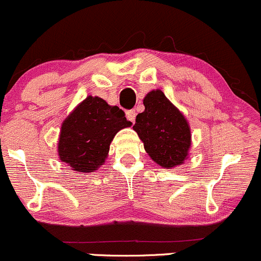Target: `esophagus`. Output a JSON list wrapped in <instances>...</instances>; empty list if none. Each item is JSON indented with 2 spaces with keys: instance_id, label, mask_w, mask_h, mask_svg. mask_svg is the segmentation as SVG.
<instances>
[{
  "instance_id": "1",
  "label": "esophagus",
  "mask_w": 261,
  "mask_h": 261,
  "mask_svg": "<svg viewBox=\"0 0 261 261\" xmlns=\"http://www.w3.org/2000/svg\"><path fill=\"white\" fill-rule=\"evenodd\" d=\"M126 117H127L128 121H131L133 124H135V119H136V111L135 110H128L126 113Z\"/></svg>"
}]
</instances>
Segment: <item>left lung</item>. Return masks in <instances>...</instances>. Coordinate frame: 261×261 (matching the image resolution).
<instances>
[{
    "label": "left lung",
    "instance_id": "8db88e82",
    "mask_svg": "<svg viewBox=\"0 0 261 261\" xmlns=\"http://www.w3.org/2000/svg\"><path fill=\"white\" fill-rule=\"evenodd\" d=\"M145 111L136 116L134 130L144 142L145 151L163 168L185 163L191 148L187 119L162 90H151L144 99Z\"/></svg>",
    "mask_w": 261,
    "mask_h": 261
}]
</instances>
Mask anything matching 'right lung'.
Segmentation results:
<instances>
[{"label":"right lung","instance_id":"add662e5","mask_svg":"<svg viewBox=\"0 0 261 261\" xmlns=\"http://www.w3.org/2000/svg\"><path fill=\"white\" fill-rule=\"evenodd\" d=\"M133 125L125 113L99 96L89 95L63 121L58 156L73 171L90 173L104 165L120 130Z\"/></svg>","mask_w":261,"mask_h":261}]
</instances>
